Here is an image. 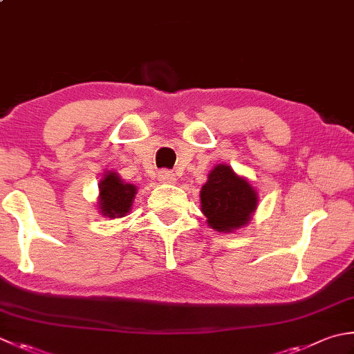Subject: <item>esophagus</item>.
<instances>
[{
	"label": "esophagus",
	"instance_id": "obj_1",
	"mask_svg": "<svg viewBox=\"0 0 354 354\" xmlns=\"http://www.w3.org/2000/svg\"><path fill=\"white\" fill-rule=\"evenodd\" d=\"M158 179L161 183H167V184H171V183L176 181L175 173L170 171V170H161V171H159L158 173Z\"/></svg>",
	"mask_w": 354,
	"mask_h": 354
}]
</instances>
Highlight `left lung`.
Wrapping results in <instances>:
<instances>
[{
  "label": "left lung",
  "instance_id": "obj_1",
  "mask_svg": "<svg viewBox=\"0 0 354 354\" xmlns=\"http://www.w3.org/2000/svg\"><path fill=\"white\" fill-rule=\"evenodd\" d=\"M258 205V196L232 167L219 164L201 189V209L216 232H232L245 225Z\"/></svg>",
  "mask_w": 354,
  "mask_h": 354
}]
</instances>
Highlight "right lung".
<instances>
[{
  "mask_svg": "<svg viewBox=\"0 0 354 354\" xmlns=\"http://www.w3.org/2000/svg\"><path fill=\"white\" fill-rule=\"evenodd\" d=\"M100 209L104 216L122 218L130 210L136 189L131 184H124L116 173H109L100 184Z\"/></svg>",
  "mask_w": 354,
  "mask_h": 354,
  "instance_id": "add662e5",
  "label": "right lung"
}]
</instances>
